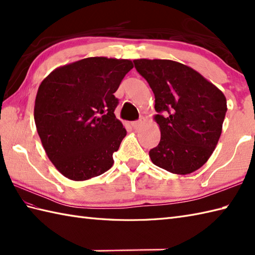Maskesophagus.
<instances>
[{"instance_id":"esophagus-1","label":"esophagus","mask_w":255,"mask_h":255,"mask_svg":"<svg viewBox=\"0 0 255 255\" xmlns=\"http://www.w3.org/2000/svg\"><path fill=\"white\" fill-rule=\"evenodd\" d=\"M144 123H145V119H144L143 117H141V118L139 119V121L131 123V126H132L134 129H139L140 127L142 126V125H144Z\"/></svg>"}]
</instances>
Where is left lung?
I'll return each mask as SVG.
<instances>
[{"label":"left lung","mask_w":255,"mask_h":255,"mask_svg":"<svg viewBox=\"0 0 255 255\" xmlns=\"http://www.w3.org/2000/svg\"><path fill=\"white\" fill-rule=\"evenodd\" d=\"M155 97L161 139L149 151L156 166L186 175L202 167L218 143L227 100L217 86L185 64L162 59L133 60Z\"/></svg>","instance_id":"1"}]
</instances>
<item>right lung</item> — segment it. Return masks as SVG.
I'll list each match as a JSON object with an SVG mask.
<instances>
[{
    "instance_id": "obj_1",
    "label": "right lung",
    "mask_w": 255,
    "mask_h": 255,
    "mask_svg": "<svg viewBox=\"0 0 255 255\" xmlns=\"http://www.w3.org/2000/svg\"><path fill=\"white\" fill-rule=\"evenodd\" d=\"M131 60L91 57L59 67L37 91L34 118L48 158L63 176L86 181L110 170L127 134L114 95Z\"/></svg>"
}]
</instances>
